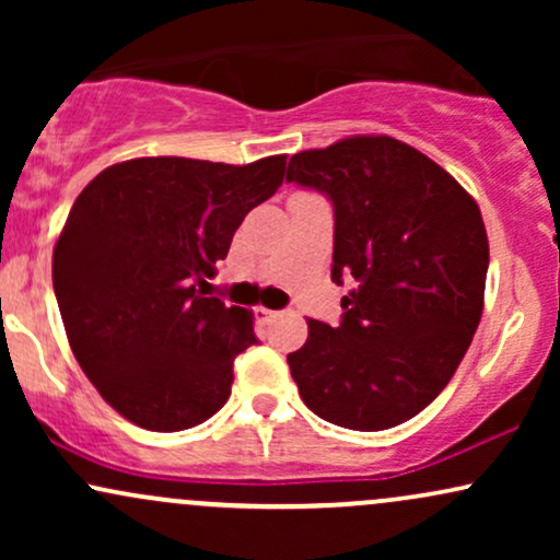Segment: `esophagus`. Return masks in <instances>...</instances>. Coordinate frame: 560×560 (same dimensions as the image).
Wrapping results in <instances>:
<instances>
[{
	"instance_id": "1",
	"label": "esophagus",
	"mask_w": 560,
	"mask_h": 560,
	"mask_svg": "<svg viewBox=\"0 0 560 560\" xmlns=\"http://www.w3.org/2000/svg\"><path fill=\"white\" fill-rule=\"evenodd\" d=\"M279 318V313L276 311H268V307H255V320L258 324H271V320Z\"/></svg>"
}]
</instances>
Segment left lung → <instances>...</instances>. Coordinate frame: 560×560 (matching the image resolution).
Returning a JSON list of instances; mask_svg holds the SVG:
<instances>
[{
  "instance_id": "8db88e82",
  "label": "left lung",
  "mask_w": 560,
  "mask_h": 560,
  "mask_svg": "<svg viewBox=\"0 0 560 560\" xmlns=\"http://www.w3.org/2000/svg\"><path fill=\"white\" fill-rule=\"evenodd\" d=\"M287 182L331 202V281H352L342 320L307 318V342L287 355L302 402L355 432L413 419L447 387L479 326L490 266L479 205L392 137L298 152Z\"/></svg>"
}]
</instances>
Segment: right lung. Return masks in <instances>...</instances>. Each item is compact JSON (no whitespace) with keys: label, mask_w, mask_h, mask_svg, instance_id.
I'll use <instances>...</instances> for the list:
<instances>
[{"label":"right lung","mask_w":560,"mask_h":560,"mask_svg":"<svg viewBox=\"0 0 560 560\" xmlns=\"http://www.w3.org/2000/svg\"><path fill=\"white\" fill-rule=\"evenodd\" d=\"M287 158L249 165L137 158L89 182L55 244L68 342L100 395L150 432L223 408L253 313L205 298L244 215L284 182Z\"/></svg>","instance_id":"1"}]
</instances>
